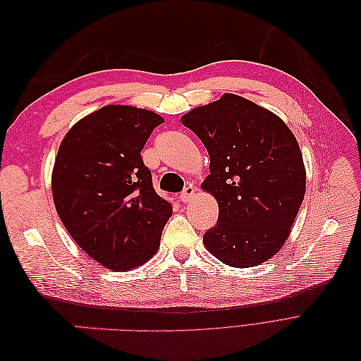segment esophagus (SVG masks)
Wrapping results in <instances>:
<instances>
[{
	"instance_id": "obj_1",
	"label": "esophagus",
	"mask_w": 361,
	"mask_h": 361,
	"mask_svg": "<svg viewBox=\"0 0 361 361\" xmlns=\"http://www.w3.org/2000/svg\"><path fill=\"white\" fill-rule=\"evenodd\" d=\"M194 195V188L192 187H187L182 192H180V200L182 202H190Z\"/></svg>"
}]
</instances>
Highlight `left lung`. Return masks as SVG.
<instances>
[{"label": "left lung", "mask_w": 361, "mask_h": 361, "mask_svg": "<svg viewBox=\"0 0 361 361\" xmlns=\"http://www.w3.org/2000/svg\"><path fill=\"white\" fill-rule=\"evenodd\" d=\"M180 122L211 158L202 188L218 202V221L203 235L206 248L235 268L267 262L286 243L304 199L297 138L280 117L231 93Z\"/></svg>", "instance_id": "1"}]
</instances>
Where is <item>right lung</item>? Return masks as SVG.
Instances as JSON below:
<instances>
[{
  "mask_svg": "<svg viewBox=\"0 0 361 361\" xmlns=\"http://www.w3.org/2000/svg\"><path fill=\"white\" fill-rule=\"evenodd\" d=\"M161 123L159 114L143 108L106 105L71 128L54 164L61 223L87 255L114 271L154 256L173 212L140 154Z\"/></svg>",
  "mask_w": 361,
  "mask_h": 361,
  "instance_id": "obj_1",
  "label": "right lung"
}]
</instances>
